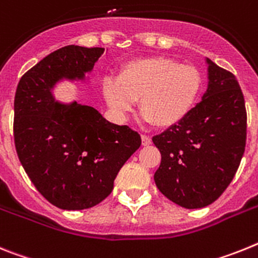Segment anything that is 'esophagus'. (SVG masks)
I'll use <instances>...</instances> for the list:
<instances>
[{"label":"esophagus","mask_w":258,"mask_h":258,"mask_svg":"<svg viewBox=\"0 0 258 258\" xmlns=\"http://www.w3.org/2000/svg\"><path fill=\"white\" fill-rule=\"evenodd\" d=\"M142 143H143V145H145V147H147V145H149L152 143V139L149 138L148 135H142Z\"/></svg>","instance_id":"obj_1"}]
</instances>
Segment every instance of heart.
<instances>
[{
  "mask_svg": "<svg viewBox=\"0 0 258 258\" xmlns=\"http://www.w3.org/2000/svg\"><path fill=\"white\" fill-rule=\"evenodd\" d=\"M203 87V73L196 66L153 55L123 64L118 78H105L101 89L107 106L116 115H126L139 100V111L144 119L167 128L194 110Z\"/></svg>",
  "mask_w": 258,
  "mask_h": 258,
  "instance_id": "heart-1",
  "label": "heart"
}]
</instances>
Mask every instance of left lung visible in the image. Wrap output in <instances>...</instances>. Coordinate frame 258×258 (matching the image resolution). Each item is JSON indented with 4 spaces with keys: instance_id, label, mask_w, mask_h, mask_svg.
<instances>
[{
    "instance_id": "8db88e82",
    "label": "left lung",
    "mask_w": 258,
    "mask_h": 258,
    "mask_svg": "<svg viewBox=\"0 0 258 258\" xmlns=\"http://www.w3.org/2000/svg\"><path fill=\"white\" fill-rule=\"evenodd\" d=\"M207 62L209 86L203 100L182 122L152 139L161 153L157 188L187 209L208 207L225 192L247 142V110L236 78Z\"/></svg>"
}]
</instances>
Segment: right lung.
Instances as JSON below:
<instances>
[{"mask_svg":"<svg viewBox=\"0 0 258 258\" xmlns=\"http://www.w3.org/2000/svg\"><path fill=\"white\" fill-rule=\"evenodd\" d=\"M104 48L67 45L53 51L19 80L14 100V143L36 189L54 207L82 210L111 194L114 179L142 145L138 132L107 122L96 109L58 104V80L83 79Z\"/></svg>","mask_w":258,"mask_h":258,"instance_id":"obj_1","label":"right lung"}]
</instances>
